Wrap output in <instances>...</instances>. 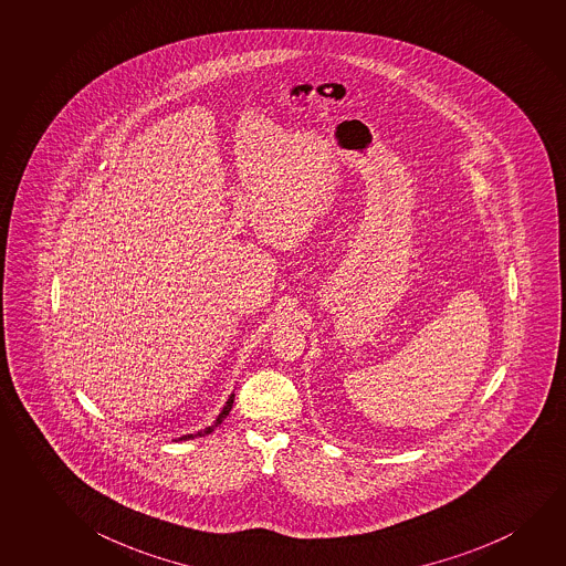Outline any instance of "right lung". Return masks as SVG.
<instances>
[{"mask_svg": "<svg viewBox=\"0 0 566 566\" xmlns=\"http://www.w3.org/2000/svg\"><path fill=\"white\" fill-rule=\"evenodd\" d=\"M233 400H235V394H231V396H229V400L226 401V406L221 408L218 418H216V421H213L211 426L206 427V429H200V431H196V433H188V436H182L180 439H178V441H188V439H196V437L209 436L211 431H216V427L221 426V423H223V419L229 416V411H231V408H233Z\"/></svg>", "mask_w": 566, "mask_h": 566, "instance_id": "obj_1", "label": "right lung"}]
</instances>
